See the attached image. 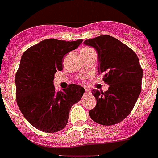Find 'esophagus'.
<instances>
[{"label":"esophagus","mask_w":158,"mask_h":158,"mask_svg":"<svg viewBox=\"0 0 158 158\" xmlns=\"http://www.w3.org/2000/svg\"><path fill=\"white\" fill-rule=\"evenodd\" d=\"M91 94V91L89 90V89H85V95H90Z\"/></svg>","instance_id":"obj_1"}]
</instances>
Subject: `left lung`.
I'll use <instances>...</instances> for the list:
<instances>
[{
	"label": "left lung",
	"instance_id": "left-lung-1",
	"mask_svg": "<svg viewBox=\"0 0 158 158\" xmlns=\"http://www.w3.org/2000/svg\"><path fill=\"white\" fill-rule=\"evenodd\" d=\"M98 54V72L110 85L106 92L93 89L96 106L89 111L95 122L113 125L126 118L141 92L143 69L134 51L110 35L85 40Z\"/></svg>",
	"mask_w": 158,
	"mask_h": 158
}]
</instances>
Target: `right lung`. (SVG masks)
Here are the masks:
<instances>
[{
    "instance_id": "1",
    "label": "right lung",
    "mask_w": 158,
    "mask_h": 158,
    "mask_svg": "<svg viewBox=\"0 0 158 158\" xmlns=\"http://www.w3.org/2000/svg\"><path fill=\"white\" fill-rule=\"evenodd\" d=\"M83 40L65 41L46 39L24 52L15 74L16 102L34 128L52 133L65 128L70 108L81 99L85 89L71 84L56 92L55 73L63 69V58Z\"/></svg>"
}]
</instances>
